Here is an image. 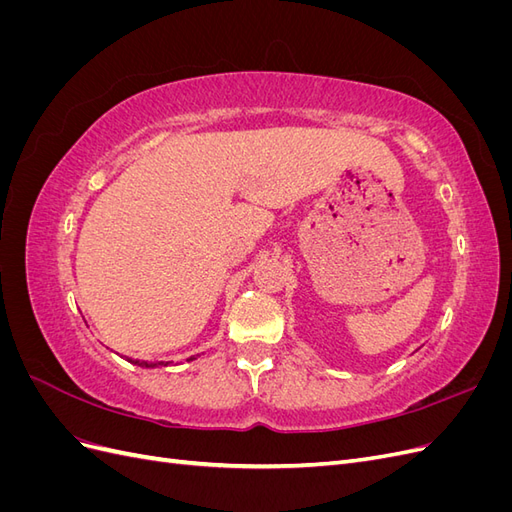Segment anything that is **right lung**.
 Masks as SVG:
<instances>
[{
	"instance_id": "right-lung-1",
	"label": "right lung",
	"mask_w": 512,
	"mask_h": 512,
	"mask_svg": "<svg viewBox=\"0 0 512 512\" xmlns=\"http://www.w3.org/2000/svg\"><path fill=\"white\" fill-rule=\"evenodd\" d=\"M194 356H190L188 361H192ZM128 363H134V365H138V367H147V369H153V367H166L170 361H138V359H128Z\"/></svg>"
}]
</instances>
